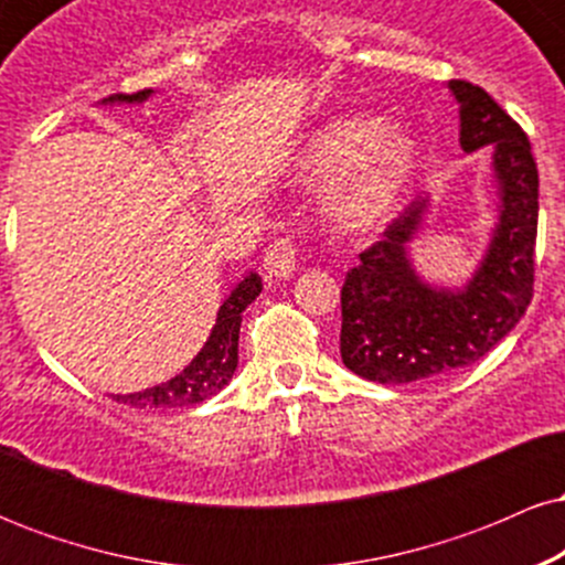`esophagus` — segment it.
Returning a JSON list of instances; mask_svg holds the SVG:
<instances>
[{
  "instance_id": "obj_1",
  "label": "esophagus",
  "mask_w": 565,
  "mask_h": 565,
  "mask_svg": "<svg viewBox=\"0 0 565 565\" xmlns=\"http://www.w3.org/2000/svg\"><path fill=\"white\" fill-rule=\"evenodd\" d=\"M295 265H297V244L291 242L289 236L276 238V242L265 249L263 268L270 278H289L291 270H295Z\"/></svg>"
}]
</instances>
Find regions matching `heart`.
Wrapping results in <instances>:
<instances>
[{
    "instance_id": "obj_1",
    "label": "heart",
    "mask_w": 565,
    "mask_h": 565,
    "mask_svg": "<svg viewBox=\"0 0 565 565\" xmlns=\"http://www.w3.org/2000/svg\"><path fill=\"white\" fill-rule=\"evenodd\" d=\"M419 142L380 116H340L316 129L297 157V178L329 185L327 212L340 228H377L412 188L419 172Z\"/></svg>"
}]
</instances>
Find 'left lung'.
Returning a JSON list of instances; mask_svg holds the SVG:
<instances>
[{
	"label": "left lung",
	"mask_w": 565,
	"mask_h": 565,
	"mask_svg": "<svg viewBox=\"0 0 565 565\" xmlns=\"http://www.w3.org/2000/svg\"><path fill=\"white\" fill-rule=\"evenodd\" d=\"M459 146H491L499 217L481 265L462 289L430 287L408 260L427 199L408 204L361 252L342 284V364L382 385L423 382L476 364L515 329L534 295L540 174L531 142L497 100L476 84L454 79Z\"/></svg>",
	"instance_id": "1"
}]
</instances>
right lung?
I'll list each match as a JSON object with an SVG mask.
<instances>
[{
	"mask_svg": "<svg viewBox=\"0 0 565 565\" xmlns=\"http://www.w3.org/2000/svg\"><path fill=\"white\" fill-rule=\"evenodd\" d=\"M153 89H140L132 95H111L103 103H142L151 97ZM263 291V281L257 274L244 276L231 291L228 300L220 305L217 321L212 327L210 340L199 350L196 359L188 364L183 372L174 374L172 380L161 385L146 387L140 393L114 395L119 404H129L135 408H183L196 406L201 401L223 391L228 385L233 372L238 366V329H242V313L246 305L255 302V297Z\"/></svg>",
	"mask_w": 565,
	"mask_h": 565,
	"instance_id": "1",
	"label": "right lung"
}]
</instances>
